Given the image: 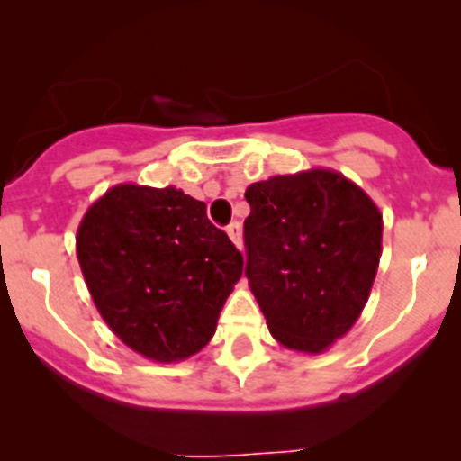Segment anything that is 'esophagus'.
<instances>
[{
    "instance_id": "1",
    "label": "esophagus",
    "mask_w": 461,
    "mask_h": 461,
    "mask_svg": "<svg viewBox=\"0 0 461 461\" xmlns=\"http://www.w3.org/2000/svg\"><path fill=\"white\" fill-rule=\"evenodd\" d=\"M227 236H230V239L234 240L236 248H240V245H243V239H240V225L236 221L227 225Z\"/></svg>"
}]
</instances>
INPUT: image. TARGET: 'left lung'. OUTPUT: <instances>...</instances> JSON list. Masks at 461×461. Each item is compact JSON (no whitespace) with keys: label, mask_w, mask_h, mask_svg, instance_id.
Instances as JSON below:
<instances>
[{"label":"left lung","mask_w":461,"mask_h":461,"mask_svg":"<svg viewBox=\"0 0 461 461\" xmlns=\"http://www.w3.org/2000/svg\"><path fill=\"white\" fill-rule=\"evenodd\" d=\"M245 198V276L269 332L292 350H325L368 301L381 257L379 209L323 169L254 183Z\"/></svg>","instance_id":"1"}]
</instances>
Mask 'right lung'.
Here are the masks:
<instances>
[{
  "mask_svg": "<svg viewBox=\"0 0 461 461\" xmlns=\"http://www.w3.org/2000/svg\"><path fill=\"white\" fill-rule=\"evenodd\" d=\"M82 274L109 328L156 361L207 346L243 254L180 189L120 185L77 230Z\"/></svg>",
  "mask_w": 461,
  "mask_h": 461,
  "instance_id": "add662e5",
  "label": "right lung"
}]
</instances>
